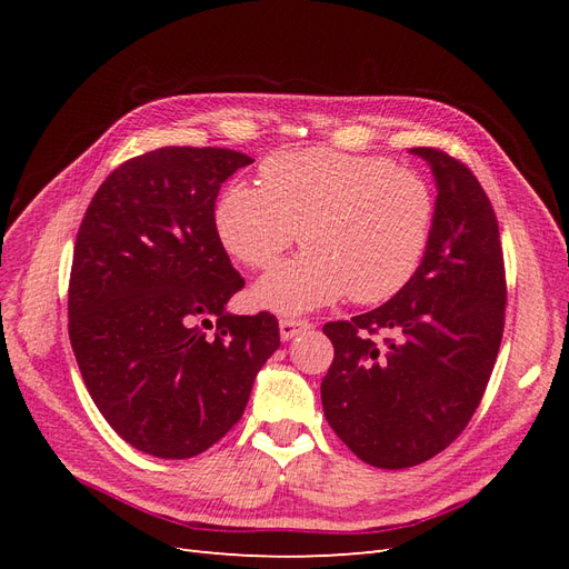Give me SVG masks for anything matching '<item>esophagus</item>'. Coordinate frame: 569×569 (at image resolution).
<instances>
[{"mask_svg": "<svg viewBox=\"0 0 569 569\" xmlns=\"http://www.w3.org/2000/svg\"><path fill=\"white\" fill-rule=\"evenodd\" d=\"M308 330H311V322H308V320H297V318H282L280 320L282 341L295 339V337H299L301 332H308Z\"/></svg>", "mask_w": 569, "mask_h": 569, "instance_id": "esophagus-1", "label": "esophagus"}]
</instances>
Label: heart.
Here are the masks:
<instances>
[{
  "instance_id": "heart-1",
  "label": "heart",
  "mask_w": 569,
  "mask_h": 569,
  "mask_svg": "<svg viewBox=\"0 0 569 569\" xmlns=\"http://www.w3.org/2000/svg\"><path fill=\"white\" fill-rule=\"evenodd\" d=\"M435 197L416 170L337 149L280 151L261 187L232 182L216 206V230L237 261L266 268L301 234L303 253L251 289L256 306L299 316L351 295L377 303L403 289L429 247Z\"/></svg>"
}]
</instances>
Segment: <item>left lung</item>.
Masks as SVG:
<instances>
[{"label":"left lung","instance_id":"1","mask_svg":"<svg viewBox=\"0 0 569 569\" xmlns=\"http://www.w3.org/2000/svg\"><path fill=\"white\" fill-rule=\"evenodd\" d=\"M437 182L429 247L375 311L327 322L335 360L320 385L337 437L368 465L403 470L441 453L485 396L503 337L506 270L485 189L446 151L418 147ZM395 335L386 347L369 335Z\"/></svg>","mask_w":569,"mask_h":569}]
</instances>
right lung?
Wrapping results in <instances>:
<instances>
[{
	"label": "right lung",
	"instance_id": "obj_1",
	"mask_svg": "<svg viewBox=\"0 0 569 569\" xmlns=\"http://www.w3.org/2000/svg\"><path fill=\"white\" fill-rule=\"evenodd\" d=\"M249 163L216 147L142 153L101 182L80 222L68 335L99 412L142 453L182 460L226 437L280 347L274 316L226 311L244 280L216 199Z\"/></svg>",
	"mask_w": 569,
	"mask_h": 569
}]
</instances>
